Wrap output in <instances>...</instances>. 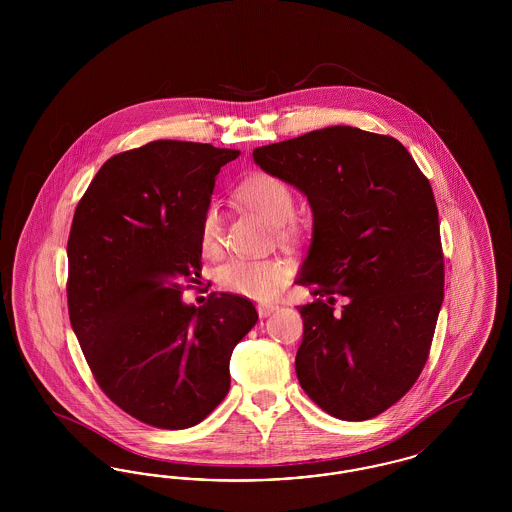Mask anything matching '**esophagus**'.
I'll return each instance as SVG.
<instances>
[{
	"mask_svg": "<svg viewBox=\"0 0 512 512\" xmlns=\"http://www.w3.org/2000/svg\"><path fill=\"white\" fill-rule=\"evenodd\" d=\"M278 311V305H259L257 307V313H259V317L267 318L272 315V313H276Z\"/></svg>",
	"mask_w": 512,
	"mask_h": 512,
	"instance_id": "34e87169",
	"label": "esophagus"
}]
</instances>
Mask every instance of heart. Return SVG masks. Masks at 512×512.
Listing matches in <instances>:
<instances>
[{
  "mask_svg": "<svg viewBox=\"0 0 512 512\" xmlns=\"http://www.w3.org/2000/svg\"><path fill=\"white\" fill-rule=\"evenodd\" d=\"M236 197L247 209L278 226L284 238L290 232L295 201L292 188L272 176L253 174L236 188ZM224 244V222L215 205H209L201 219V247L207 255L217 257ZM290 265L282 259H249L234 257L217 270V282L224 292L244 295L251 299H267L290 276Z\"/></svg>",
  "mask_w": 512,
  "mask_h": 512,
  "instance_id": "1",
  "label": "heart"
}]
</instances>
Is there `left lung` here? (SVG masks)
Segmentation results:
<instances>
[{
  "instance_id": "obj_1",
  "label": "left lung",
  "mask_w": 512,
  "mask_h": 512,
  "mask_svg": "<svg viewBox=\"0 0 512 512\" xmlns=\"http://www.w3.org/2000/svg\"><path fill=\"white\" fill-rule=\"evenodd\" d=\"M253 161L297 188L313 211L295 280L318 295L299 307L301 388L340 420L384 413L426 365L443 303L430 182L401 142L353 126L255 147Z\"/></svg>"
}]
</instances>
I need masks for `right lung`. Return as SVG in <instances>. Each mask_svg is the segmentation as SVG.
<instances>
[{
    "mask_svg": "<svg viewBox=\"0 0 512 512\" xmlns=\"http://www.w3.org/2000/svg\"><path fill=\"white\" fill-rule=\"evenodd\" d=\"M240 155L155 140L111 157L74 213L69 315L103 393L155 428L199 424L230 390V357L255 326L253 303L182 301L201 272V219L220 167Z\"/></svg>",
    "mask_w": 512,
    "mask_h": 512,
    "instance_id": "right-lung-1",
    "label": "right lung"
}]
</instances>
